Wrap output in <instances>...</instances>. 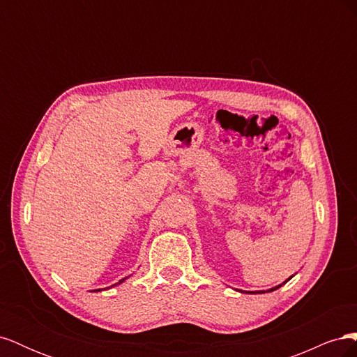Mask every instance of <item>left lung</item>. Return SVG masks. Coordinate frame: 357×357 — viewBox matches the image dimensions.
<instances>
[{
    "instance_id": "8db88e82",
    "label": "left lung",
    "mask_w": 357,
    "mask_h": 357,
    "mask_svg": "<svg viewBox=\"0 0 357 357\" xmlns=\"http://www.w3.org/2000/svg\"><path fill=\"white\" fill-rule=\"evenodd\" d=\"M291 277H294V275H291ZM291 277H289V278L286 280V282H283L282 284H278V286H275V287H271V289H268V290H259V291H244V290H240V291H243V294H265V291H274V290H277L278 287H282L283 284H286V283L289 282V280H290Z\"/></svg>"
}]
</instances>
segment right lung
Here are the masks:
<instances>
[{"label":"right lung","instance_id":"1","mask_svg":"<svg viewBox=\"0 0 357 357\" xmlns=\"http://www.w3.org/2000/svg\"><path fill=\"white\" fill-rule=\"evenodd\" d=\"M126 278H128V277H125V278H122V280H119V282H117L116 284H113V286H110V287H114V286H117V284H121V283H123ZM110 287H107V289H110ZM101 290H102V289H95L93 291H101Z\"/></svg>","mask_w":357,"mask_h":357}]
</instances>
